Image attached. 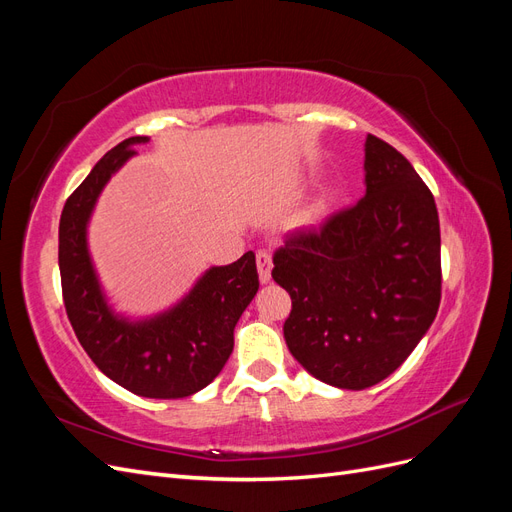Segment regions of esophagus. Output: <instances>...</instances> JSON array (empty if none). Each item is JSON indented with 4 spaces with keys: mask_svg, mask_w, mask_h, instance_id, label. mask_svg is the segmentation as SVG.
<instances>
[{
    "mask_svg": "<svg viewBox=\"0 0 512 512\" xmlns=\"http://www.w3.org/2000/svg\"><path fill=\"white\" fill-rule=\"evenodd\" d=\"M256 265H258L260 282H262V284H267V282L271 280V267H273V262H271V252H267V250H260V252L256 254Z\"/></svg>",
    "mask_w": 512,
    "mask_h": 512,
    "instance_id": "1",
    "label": "esophagus"
}]
</instances>
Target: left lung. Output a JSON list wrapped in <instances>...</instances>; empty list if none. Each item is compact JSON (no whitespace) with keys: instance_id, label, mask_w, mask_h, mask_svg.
I'll return each instance as SVG.
<instances>
[{"instance_id":"8db88e82","label":"left lung","mask_w":512,"mask_h":512,"mask_svg":"<svg viewBox=\"0 0 512 512\" xmlns=\"http://www.w3.org/2000/svg\"><path fill=\"white\" fill-rule=\"evenodd\" d=\"M365 196L273 254V280L292 299L290 354L314 378L363 391L421 342L442 297L440 220L412 164L367 134Z\"/></svg>"}]
</instances>
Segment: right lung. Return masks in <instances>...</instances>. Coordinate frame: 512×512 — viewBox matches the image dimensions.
<instances>
[{"instance_id": "1", "label": "right lung", "mask_w": 512, "mask_h": 512, "mask_svg": "<svg viewBox=\"0 0 512 512\" xmlns=\"http://www.w3.org/2000/svg\"><path fill=\"white\" fill-rule=\"evenodd\" d=\"M132 136L113 147L64 205L59 220V273L66 314L89 359L134 395L181 399L205 389L235 346V324L258 292L254 252L226 267H211L168 312L130 322L106 305L87 252V222L115 170L134 156Z\"/></svg>"}]
</instances>
